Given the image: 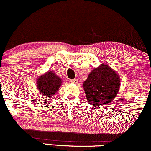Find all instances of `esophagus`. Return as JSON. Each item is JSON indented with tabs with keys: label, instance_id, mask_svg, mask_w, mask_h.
Returning <instances> with one entry per match:
<instances>
[{
	"label": "esophagus",
	"instance_id": "1",
	"mask_svg": "<svg viewBox=\"0 0 151 151\" xmlns=\"http://www.w3.org/2000/svg\"><path fill=\"white\" fill-rule=\"evenodd\" d=\"M70 83H74V84H78V80L77 78H75V79H73L70 81Z\"/></svg>",
	"mask_w": 151,
	"mask_h": 151
}]
</instances>
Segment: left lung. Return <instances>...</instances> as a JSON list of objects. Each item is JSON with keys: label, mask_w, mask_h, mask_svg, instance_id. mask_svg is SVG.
<instances>
[{"label": "left lung", "mask_w": 151, "mask_h": 151, "mask_svg": "<svg viewBox=\"0 0 151 151\" xmlns=\"http://www.w3.org/2000/svg\"><path fill=\"white\" fill-rule=\"evenodd\" d=\"M120 87L118 73L105 64L93 69L83 83L87 101L94 107L111 103L118 94Z\"/></svg>", "instance_id": "left-lung-1"}]
</instances>
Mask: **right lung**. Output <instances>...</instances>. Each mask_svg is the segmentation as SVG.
<instances>
[{
	"label": "right lung",
	"instance_id": "right-lung-1",
	"mask_svg": "<svg viewBox=\"0 0 151 151\" xmlns=\"http://www.w3.org/2000/svg\"><path fill=\"white\" fill-rule=\"evenodd\" d=\"M62 81L52 70H48L43 75L40 76L36 81L38 90L44 97H53V95L58 91Z\"/></svg>",
	"mask_w": 151,
	"mask_h": 151
}]
</instances>
